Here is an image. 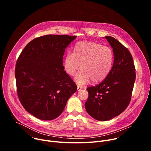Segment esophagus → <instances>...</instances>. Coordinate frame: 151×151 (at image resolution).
Instances as JSON below:
<instances>
[{
	"instance_id": "obj_1",
	"label": "esophagus",
	"mask_w": 151,
	"mask_h": 151,
	"mask_svg": "<svg viewBox=\"0 0 151 151\" xmlns=\"http://www.w3.org/2000/svg\"><path fill=\"white\" fill-rule=\"evenodd\" d=\"M82 88V87H80V86H79V85L77 86V90H78V91H79Z\"/></svg>"
}]
</instances>
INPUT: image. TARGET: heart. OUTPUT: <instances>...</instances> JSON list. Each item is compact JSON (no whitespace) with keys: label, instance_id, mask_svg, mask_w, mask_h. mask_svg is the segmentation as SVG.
I'll return each mask as SVG.
<instances>
[{"label":"heart","instance_id":"b5f03b06","mask_svg":"<svg viewBox=\"0 0 151 151\" xmlns=\"http://www.w3.org/2000/svg\"><path fill=\"white\" fill-rule=\"evenodd\" d=\"M114 63L112 50L91 41H81L75 45L72 54L63 60V68L69 76H73L80 68L82 69L75 78L79 85L94 83L104 79L111 70Z\"/></svg>","mask_w":151,"mask_h":151}]
</instances>
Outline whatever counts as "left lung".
I'll use <instances>...</instances> for the list:
<instances>
[{
    "mask_svg": "<svg viewBox=\"0 0 151 151\" xmlns=\"http://www.w3.org/2000/svg\"><path fill=\"white\" fill-rule=\"evenodd\" d=\"M104 38L113 50V66L100 84L87 88L88 97L85 103L88 114L100 121L111 119L125 110L130 102L136 79V69L130 51L114 37Z\"/></svg>",
    "mask_w": 151,
    "mask_h": 151,
    "instance_id": "obj_1",
    "label": "left lung"
}]
</instances>
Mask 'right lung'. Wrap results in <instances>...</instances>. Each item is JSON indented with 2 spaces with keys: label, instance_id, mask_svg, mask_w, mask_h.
<instances>
[{
  "label": "right lung",
  "instance_id": "obj_1",
  "mask_svg": "<svg viewBox=\"0 0 151 151\" xmlns=\"http://www.w3.org/2000/svg\"><path fill=\"white\" fill-rule=\"evenodd\" d=\"M76 37L49 35L35 38L18 58L15 76L19 100L39 119L50 121L59 116L77 90L63 66L64 51Z\"/></svg>",
  "mask_w": 151,
  "mask_h": 151
}]
</instances>
